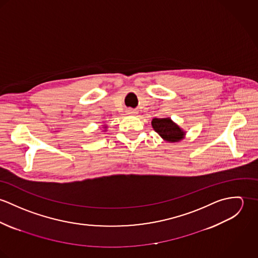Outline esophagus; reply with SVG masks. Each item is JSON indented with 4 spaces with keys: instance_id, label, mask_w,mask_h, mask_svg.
<instances>
[{
    "instance_id": "esophagus-1",
    "label": "esophagus",
    "mask_w": 258,
    "mask_h": 258,
    "mask_svg": "<svg viewBox=\"0 0 258 258\" xmlns=\"http://www.w3.org/2000/svg\"><path fill=\"white\" fill-rule=\"evenodd\" d=\"M127 112H128L129 114H135V113H136V110H133V109H128Z\"/></svg>"
}]
</instances>
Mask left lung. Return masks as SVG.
<instances>
[{
	"mask_svg": "<svg viewBox=\"0 0 258 258\" xmlns=\"http://www.w3.org/2000/svg\"><path fill=\"white\" fill-rule=\"evenodd\" d=\"M152 126L168 142H178L184 137V131L170 118H154Z\"/></svg>",
	"mask_w": 258,
	"mask_h": 258,
	"instance_id": "obj_1",
	"label": "left lung"
}]
</instances>
